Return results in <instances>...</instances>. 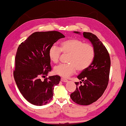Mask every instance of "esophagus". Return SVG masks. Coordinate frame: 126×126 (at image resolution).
<instances>
[{
    "label": "esophagus",
    "mask_w": 126,
    "mask_h": 126,
    "mask_svg": "<svg viewBox=\"0 0 126 126\" xmlns=\"http://www.w3.org/2000/svg\"><path fill=\"white\" fill-rule=\"evenodd\" d=\"M61 81H63V82H67L68 81L67 80L65 79V78H61Z\"/></svg>",
    "instance_id": "1"
}]
</instances>
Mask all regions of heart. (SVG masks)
<instances>
[{"mask_svg": "<svg viewBox=\"0 0 126 126\" xmlns=\"http://www.w3.org/2000/svg\"><path fill=\"white\" fill-rule=\"evenodd\" d=\"M61 52L68 54V63L60 64L54 68V74L63 78H67L74 73L77 69L79 71L85 70L91 65L95 56V49L91 44L76 39H69L63 40L60 47L52 45L49 49V59L53 63H57Z\"/></svg>", "mask_w": 126, "mask_h": 126, "instance_id": "obj_1", "label": "heart"}]
</instances>
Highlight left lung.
<instances>
[{
    "label": "left lung",
    "instance_id": "8db88e82",
    "mask_svg": "<svg viewBox=\"0 0 126 126\" xmlns=\"http://www.w3.org/2000/svg\"><path fill=\"white\" fill-rule=\"evenodd\" d=\"M74 32L80 34L79 32ZM83 35L93 45L95 56L91 65L77 77L83 82V85H79V82H75L76 89L70 96L77 104L89 105L98 100L107 88L110 59L107 49L95 35L90 32H83Z\"/></svg>",
    "mask_w": 126,
    "mask_h": 126
}]
</instances>
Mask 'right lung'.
I'll return each instance as SVG.
<instances>
[{
  "instance_id": "1",
  "label": "right lung",
  "mask_w": 126,
  "mask_h": 126,
  "mask_svg": "<svg viewBox=\"0 0 126 126\" xmlns=\"http://www.w3.org/2000/svg\"><path fill=\"white\" fill-rule=\"evenodd\" d=\"M65 35L58 31L36 32L19 46L13 76L19 91L27 101L43 106L52 99L54 86L60 81L58 75L46 78L51 71L49 49Z\"/></svg>"
}]
</instances>
